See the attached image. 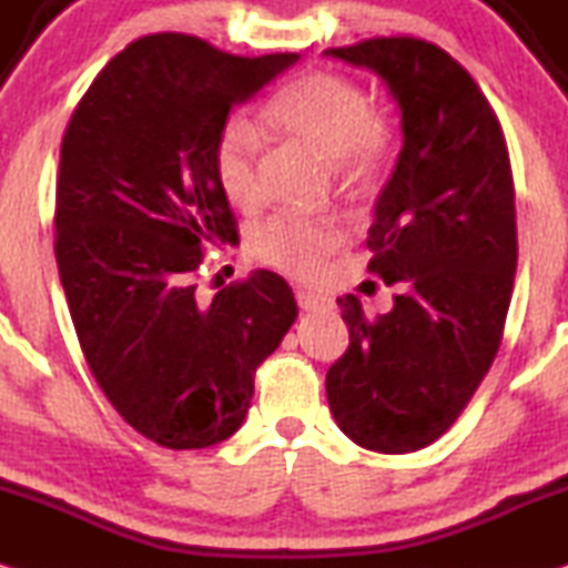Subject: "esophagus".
Masks as SVG:
<instances>
[{
	"mask_svg": "<svg viewBox=\"0 0 568 568\" xmlns=\"http://www.w3.org/2000/svg\"><path fill=\"white\" fill-rule=\"evenodd\" d=\"M295 297H297V305L303 311H316L324 305V297L316 295V292H311V290H297Z\"/></svg>",
	"mask_w": 568,
	"mask_h": 568,
	"instance_id": "esophagus-1",
	"label": "esophagus"
}]
</instances>
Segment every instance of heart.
I'll use <instances>...</instances> for the list:
<instances>
[{"label":"heart","mask_w":568,"mask_h":568,"mask_svg":"<svg viewBox=\"0 0 568 568\" xmlns=\"http://www.w3.org/2000/svg\"><path fill=\"white\" fill-rule=\"evenodd\" d=\"M260 124L271 138L295 143L324 159L345 189L366 191L375 183L390 143V126L369 109V98L353 79L335 71H308L292 79L260 111ZM215 180L239 210L260 204L257 143L244 124L220 130L212 149ZM343 244L335 217L278 212L260 223L250 250L260 263L308 278Z\"/></svg>","instance_id":"heart-1"}]
</instances>
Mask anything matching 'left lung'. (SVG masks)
I'll use <instances>...</instances> for the list:
<instances>
[{
	"label": "left lung",
	"instance_id": "left-lung-1",
	"mask_svg": "<svg viewBox=\"0 0 568 568\" xmlns=\"http://www.w3.org/2000/svg\"><path fill=\"white\" fill-rule=\"evenodd\" d=\"M326 55L377 73L402 116L366 239L369 271L398 295L377 318L337 297L351 345L326 398L351 442L406 455L452 428L497 356L518 263L510 159L491 105L442 47L379 37Z\"/></svg>",
	"mask_w": 568,
	"mask_h": 568
}]
</instances>
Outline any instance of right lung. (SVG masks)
<instances>
[{
	"label": "right lung",
	"instance_id": "1",
	"mask_svg": "<svg viewBox=\"0 0 568 568\" xmlns=\"http://www.w3.org/2000/svg\"><path fill=\"white\" fill-rule=\"evenodd\" d=\"M297 58L151 33L98 73L60 145L55 257L73 329L113 409L166 449L242 428L255 369L297 318L273 271L212 300L193 284L206 244L239 242L212 166L220 130Z\"/></svg>",
	"mask_w": 568,
	"mask_h": 568
}]
</instances>
